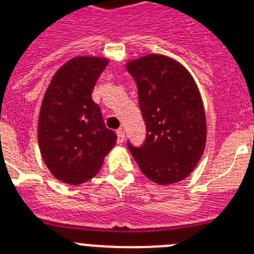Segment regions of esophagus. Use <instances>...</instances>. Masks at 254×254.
<instances>
[{"label": "esophagus", "instance_id": "obj_1", "mask_svg": "<svg viewBox=\"0 0 254 254\" xmlns=\"http://www.w3.org/2000/svg\"><path fill=\"white\" fill-rule=\"evenodd\" d=\"M116 133H117V141H118V143L123 142V140H125V131H123L122 128L117 129Z\"/></svg>", "mask_w": 254, "mask_h": 254}]
</instances>
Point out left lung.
I'll use <instances>...</instances> for the list:
<instances>
[{
	"instance_id": "8db88e82",
	"label": "left lung",
	"mask_w": 254,
	"mask_h": 254,
	"mask_svg": "<svg viewBox=\"0 0 254 254\" xmlns=\"http://www.w3.org/2000/svg\"><path fill=\"white\" fill-rule=\"evenodd\" d=\"M138 105L146 126L141 146L127 142L141 172L158 185L187 178L206 143L205 111L198 87L185 67L160 55L131 61Z\"/></svg>"
}]
</instances>
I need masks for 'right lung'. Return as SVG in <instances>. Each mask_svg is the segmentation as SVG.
I'll return each mask as SVG.
<instances>
[{
    "label": "right lung",
    "mask_w": 254,
    "mask_h": 254,
    "mask_svg": "<svg viewBox=\"0 0 254 254\" xmlns=\"http://www.w3.org/2000/svg\"><path fill=\"white\" fill-rule=\"evenodd\" d=\"M105 58L76 57L52 78L40 108L38 142L43 161L60 181L77 186L93 178L116 145L91 91Z\"/></svg>",
    "instance_id": "right-lung-1"
}]
</instances>
